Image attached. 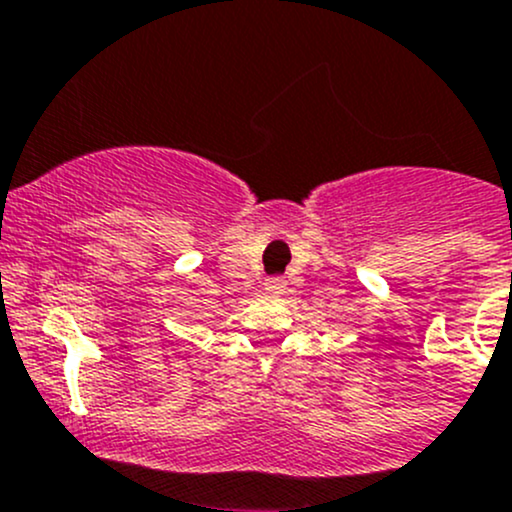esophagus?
Here are the masks:
<instances>
[{"label": "esophagus", "instance_id": "obj_1", "mask_svg": "<svg viewBox=\"0 0 512 512\" xmlns=\"http://www.w3.org/2000/svg\"><path fill=\"white\" fill-rule=\"evenodd\" d=\"M266 291L268 293H283L286 291V281H283V278H268Z\"/></svg>", "mask_w": 512, "mask_h": 512}]
</instances>
